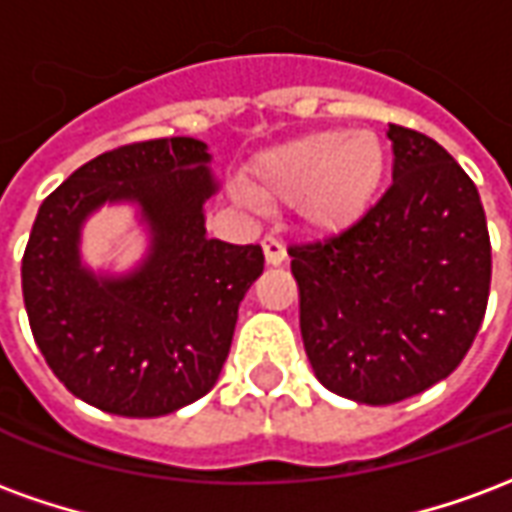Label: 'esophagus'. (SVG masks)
Wrapping results in <instances>:
<instances>
[{"label":"esophagus","mask_w":512,"mask_h":512,"mask_svg":"<svg viewBox=\"0 0 512 512\" xmlns=\"http://www.w3.org/2000/svg\"><path fill=\"white\" fill-rule=\"evenodd\" d=\"M263 255H266L268 266H282V263H285V257H288V252H285V244H282V241L266 235V238H263Z\"/></svg>","instance_id":"34e87169"}]
</instances>
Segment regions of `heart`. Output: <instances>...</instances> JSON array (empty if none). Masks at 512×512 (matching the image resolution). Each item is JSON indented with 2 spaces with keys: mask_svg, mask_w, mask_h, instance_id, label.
<instances>
[{
  "mask_svg": "<svg viewBox=\"0 0 512 512\" xmlns=\"http://www.w3.org/2000/svg\"><path fill=\"white\" fill-rule=\"evenodd\" d=\"M384 175L386 150L373 131H312L260 153L244 183L263 205H293L315 233H340L370 211Z\"/></svg>",
  "mask_w": 512,
  "mask_h": 512,
  "instance_id": "1",
  "label": "heart"
}]
</instances>
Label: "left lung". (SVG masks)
Instances as JSON below:
<instances>
[{"label": "left lung", "mask_w": 512, "mask_h": 512, "mask_svg": "<svg viewBox=\"0 0 512 512\" xmlns=\"http://www.w3.org/2000/svg\"><path fill=\"white\" fill-rule=\"evenodd\" d=\"M392 186L323 244L293 246L304 351L329 392L389 406L461 365L491 288L477 186L430 136L389 126Z\"/></svg>", "instance_id": "left-lung-1"}]
</instances>
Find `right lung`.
Returning a JSON list of instances; mask_svg holds the SVG:
<instances>
[{"instance_id":"obj_1","label":"right lung","mask_w":512,"mask_h":512,"mask_svg":"<svg viewBox=\"0 0 512 512\" xmlns=\"http://www.w3.org/2000/svg\"><path fill=\"white\" fill-rule=\"evenodd\" d=\"M216 191L208 145L172 136L101 153L43 200L21 288L40 354L79 400L164 417L219 381L263 249L208 238ZM123 201L146 227V257L126 275L93 272L81 260L83 222Z\"/></svg>"}]
</instances>
